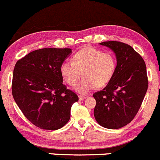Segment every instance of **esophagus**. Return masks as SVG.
Returning <instances> with one entry per match:
<instances>
[{"label":"esophagus","mask_w":160,"mask_h":160,"mask_svg":"<svg viewBox=\"0 0 160 160\" xmlns=\"http://www.w3.org/2000/svg\"><path fill=\"white\" fill-rule=\"evenodd\" d=\"M78 98H79L80 101H83L85 100V99L87 98V96H82V95H80L79 97H78Z\"/></svg>","instance_id":"1"}]
</instances>
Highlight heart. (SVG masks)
<instances>
[{
	"mask_svg": "<svg viewBox=\"0 0 160 160\" xmlns=\"http://www.w3.org/2000/svg\"><path fill=\"white\" fill-rule=\"evenodd\" d=\"M116 68L117 60L113 53L85 46L74 55L72 62H63L59 71L65 82L71 86L76 85L82 72L83 79L75 88V91L85 95L97 86L104 87L109 83Z\"/></svg>",
	"mask_w": 160,
	"mask_h": 160,
	"instance_id": "1",
	"label": "heart"
}]
</instances>
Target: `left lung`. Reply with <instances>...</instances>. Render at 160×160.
Returning a JSON list of instances; mask_svg holds the SVG:
<instances>
[{
  "instance_id": "obj_1",
  "label": "left lung",
  "mask_w": 160,
  "mask_h": 160,
  "mask_svg": "<svg viewBox=\"0 0 160 160\" xmlns=\"http://www.w3.org/2000/svg\"><path fill=\"white\" fill-rule=\"evenodd\" d=\"M115 53L117 68L111 82L93 94L94 116L98 124L119 129L128 124L138 112L148 88L144 60L133 47L118 41L99 43Z\"/></svg>"
}]
</instances>
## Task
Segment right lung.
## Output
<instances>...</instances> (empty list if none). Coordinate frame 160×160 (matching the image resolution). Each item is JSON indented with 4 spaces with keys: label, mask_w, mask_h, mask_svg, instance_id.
Returning <instances> with one entry per match:
<instances>
[{
    "label": "right lung",
    "mask_w": 160,
    "mask_h": 160,
    "mask_svg": "<svg viewBox=\"0 0 160 160\" xmlns=\"http://www.w3.org/2000/svg\"><path fill=\"white\" fill-rule=\"evenodd\" d=\"M68 48H44L17 62L12 81L13 99L35 126L55 130L68 123L76 94L62 83L59 68L71 55Z\"/></svg>",
    "instance_id": "add662e5"
}]
</instances>
